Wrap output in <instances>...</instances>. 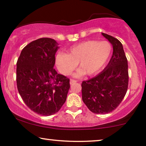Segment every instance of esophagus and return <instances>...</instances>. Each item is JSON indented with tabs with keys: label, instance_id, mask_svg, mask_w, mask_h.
I'll return each instance as SVG.
<instances>
[{
	"label": "esophagus",
	"instance_id": "34e87169",
	"mask_svg": "<svg viewBox=\"0 0 146 146\" xmlns=\"http://www.w3.org/2000/svg\"><path fill=\"white\" fill-rule=\"evenodd\" d=\"M76 82H77V81L75 80H72V79H71L70 80V85L74 84H75Z\"/></svg>",
	"mask_w": 146,
	"mask_h": 146
}]
</instances>
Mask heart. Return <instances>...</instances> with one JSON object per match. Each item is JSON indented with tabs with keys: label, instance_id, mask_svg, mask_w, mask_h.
Listing matches in <instances>:
<instances>
[{
	"label": "heart",
	"instance_id": "b5f03b06",
	"mask_svg": "<svg viewBox=\"0 0 146 146\" xmlns=\"http://www.w3.org/2000/svg\"><path fill=\"white\" fill-rule=\"evenodd\" d=\"M111 52V45L106 41H84L71 47L67 50V54L58 53L56 65L60 72L65 76L71 73L77 63L80 68L74 74V77L78 78L86 74L94 75L103 68Z\"/></svg>",
	"mask_w": 146,
	"mask_h": 146
}]
</instances>
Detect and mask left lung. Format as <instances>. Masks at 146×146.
Masks as SVG:
<instances>
[{
	"label": "left lung",
	"instance_id": "left-lung-1",
	"mask_svg": "<svg viewBox=\"0 0 146 146\" xmlns=\"http://www.w3.org/2000/svg\"><path fill=\"white\" fill-rule=\"evenodd\" d=\"M102 35L112 45V56L101 73L82 83L84 103L97 114H105L116 108L124 98L128 86V66L122 44L110 35Z\"/></svg>",
	"mask_w": 146,
	"mask_h": 146
}]
</instances>
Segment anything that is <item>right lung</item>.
Wrapping results in <instances>:
<instances>
[{"mask_svg":"<svg viewBox=\"0 0 146 146\" xmlns=\"http://www.w3.org/2000/svg\"><path fill=\"white\" fill-rule=\"evenodd\" d=\"M58 48L55 40L37 39L24 48L17 63L20 95L30 109L45 116L60 110L70 88V80L54 68Z\"/></svg>","mask_w":146,"mask_h":146,"instance_id":"right-lung-1","label":"right lung"}]
</instances>
